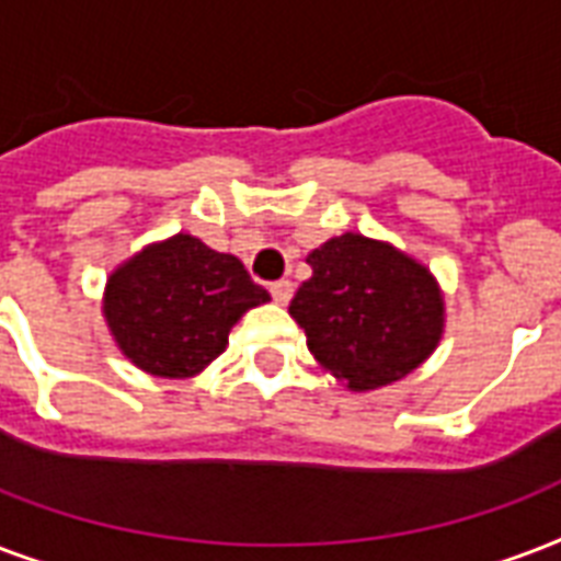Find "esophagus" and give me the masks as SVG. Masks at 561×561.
<instances>
[{
	"mask_svg": "<svg viewBox=\"0 0 561 561\" xmlns=\"http://www.w3.org/2000/svg\"><path fill=\"white\" fill-rule=\"evenodd\" d=\"M268 293H272V298H275L277 304H286L289 298H293V280H275V284L268 286Z\"/></svg>",
	"mask_w": 561,
	"mask_h": 561,
	"instance_id": "1",
	"label": "esophagus"
}]
</instances>
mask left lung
I'll return each mask as SVG.
<instances>
[{
	"mask_svg": "<svg viewBox=\"0 0 561 561\" xmlns=\"http://www.w3.org/2000/svg\"><path fill=\"white\" fill-rule=\"evenodd\" d=\"M312 268L289 304L321 368L354 392L401 380L442 336V293L427 268L386 242L342 233L307 257Z\"/></svg>",
	"mask_w": 561,
	"mask_h": 561,
	"instance_id": "left-lung-1",
	"label": "left lung"
}]
</instances>
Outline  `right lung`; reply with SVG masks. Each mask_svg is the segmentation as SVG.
<instances>
[{"label":"right lung","mask_w":561,"mask_h":561,"mask_svg":"<svg viewBox=\"0 0 561 561\" xmlns=\"http://www.w3.org/2000/svg\"><path fill=\"white\" fill-rule=\"evenodd\" d=\"M266 301V289L233 254L178 233L116 268L104 319L134 366L158 377H193L225 351L242 312Z\"/></svg>","instance_id":"obj_1"}]
</instances>
